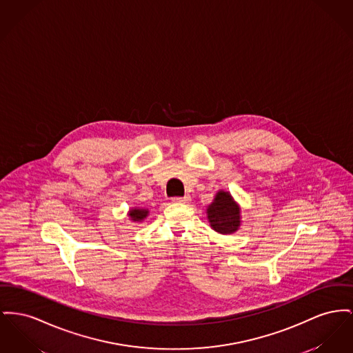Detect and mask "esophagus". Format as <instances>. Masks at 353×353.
I'll use <instances>...</instances> for the list:
<instances>
[{"mask_svg": "<svg viewBox=\"0 0 353 353\" xmlns=\"http://www.w3.org/2000/svg\"><path fill=\"white\" fill-rule=\"evenodd\" d=\"M189 200H190V196H188V194L183 196V197H173V199H172L173 203H184V204L188 203Z\"/></svg>", "mask_w": 353, "mask_h": 353, "instance_id": "obj_1", "label": "esophagus"}]
</instances>
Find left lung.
<instances>
[{"label":"left lung","mask_w":353,"mask_h":353,"mask_svg":"<svg viewBox=\"0 0 353 353\" xmlns=\"http://www.w3.org/2000/svg\"><path fill=\"white\" fill-rule=\"evenodd\" d=\"M208 220L210 227L219 233L228 234L239 229L240 209L228 192L220 190L213 203L208 208Z\"/></svg>","instance_id":"8db88e82"}]
</instances>
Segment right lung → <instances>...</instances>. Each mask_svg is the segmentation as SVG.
I'll use <instances>...</instances> for the list:
<instances>
[{
	"instance_id": "add662e5",
	"label": "right lung",
	"mask_w": 353,
	"mask_h": 353,
	"mask_svg": "<svg viewBox=\"0 0 353 353\" xmlns=\"http://www.w3.org/2000/svg\"><path fill=\"white\" fill-rule=\"evenodd\" d=\"M129 216L133 221H141L148 216V210L146 209H132L129 212Z\"/></svg>"
}]
</instances>
